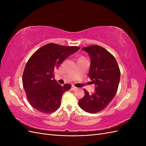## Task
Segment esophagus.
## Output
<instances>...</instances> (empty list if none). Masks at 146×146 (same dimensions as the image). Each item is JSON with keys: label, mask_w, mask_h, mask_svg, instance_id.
Wrapping results in <instances>:
<instances>
[{"label": "esophagus", "mask_w": 146, "mask_h": 146, "mask_svg": "<svg viewBox=\"0 0 146 146\" xmlns=\"http://www.w3.org/2000/svg\"><path fill=\"white\" fill-rule=\"evenodd\" d=\"M77 89V88L75 86H74V85H72V90H73V91H74V90H76Z\"/></svg>", "instance_id": "obj_1"}]
</instances>
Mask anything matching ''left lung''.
<instances>
[{
  "instance_id": "left-lung-1",
  "label": "left lung",
  "mask_w": 146,
  "mask_h": 146,
  "mask_svg": "<svg viewBox=\"0 0 146 146\" xmlns=\"http://www.w3.org/2000/svg\"><path fill=\"white\" fill-rule=\"evenodd\" d=\"M82 49L90 56L89 77L96 88L92 94L84 89L85 96L79 100L78 105L86 112L96 113L107 107L115 96L120 80V69L114 56L104 47L94 45Z\"/></svg>"
}]
</instances>
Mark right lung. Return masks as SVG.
I'll list each match as a JSON object with an SVG mask.
<instances>
[{
	"mask_svg": "<svg viewBox=\"0 0 146 146\" xmlns=\"http://www.w3.org/2000/svg\"><path fill=\"white\" fill-rule=\"evenodd\" d=\"M80 49L77 46H64L49 43L39 48L28 60L23 75V84L31 106L43 113H54L61 105L63 92L70 84L61 86L54 72L63 61Z\"/></svg>",
	"mask_w": 146,
	"mask_h": 146,
	"instance_id": "right-lung-1",
	"label": "right lung"
}]
</instances>
